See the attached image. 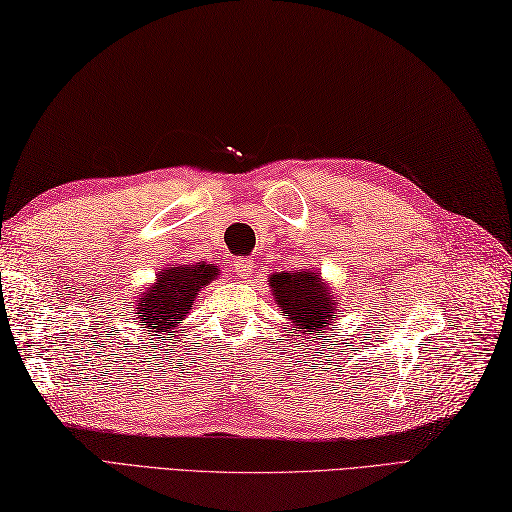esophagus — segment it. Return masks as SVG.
I'll return each instance as SVG.
<instances>
[{"mask_svg": "<svg viewBox=\"0 0 512 512\" xmlns=\"http://www.w3.org/2000/svg\"><path fill=\"white\" fill-rule=\"evenodd\" d=\"M254 269V260L252 258H247V256H239V258H234L232 260V271L236 273V276L239 278H245L249 271Z\"/></svg>", "mask_w": 512, "mask_h": 512, "instance_id": "1", "label": "esophagus"}]
</instances>
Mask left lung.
Wrapping results in <instances>:
<instances>
[{"instance_id":"8db88e82","label":"left lung","mask_w":512,"mask_h":512,"mask_svg":"<svg viewBox=\"0 0 512 512\" xmlns=\"http://www.w3.org/2000/svg\"><path fill=\"white\" fill-rule=\"evenodd\" d=\"M269 286L297 336L326 330L341 315L339 299L328 293V286H323L313 271L276 273L271 276Z\"/></svg>"}]
</instances>
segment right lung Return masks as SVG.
I'll list each match as a JSON object with an SVG mask.
<instances>
[{
    "label": "right lung",
    "instance_id": "right-lung-1",
    "mask_svg": "<svg viewBox=\"0 0 512 512\" xmlns=\"http://www.w3.org/2000/svg\"><path fill=\"white\" fill-rule=\"evenodd\" d=\"M219 276L213 265H180L160 271L156 282L139 297L136 304V319L147 334L156 336L176 332L178 323L189 313L197 293L208 286V282ZM171 339V336H167Z\"/></svg>",
    "mask_w": 512,
    "mask_h": 512
}]
</instances>
